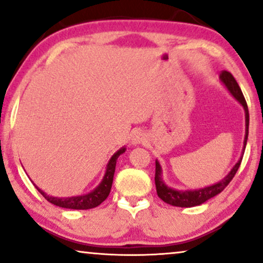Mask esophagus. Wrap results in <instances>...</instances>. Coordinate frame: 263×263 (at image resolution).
<instances>
[{"label":"esophagus","instance_id":"34e87169","mask_svg":"<svg viewBox=\"0 0 263 263\" xmlns=\"http://www.w3.org/2000/svg\"><path fill=\"white\" fill-rule=\"evenodd\" d=\"M143 141H145V135H143L142 133L138 132V133H135L134 135H133V138H132L133 143H141Z\"/></svg>","mask_w":263,"mask_h":263}]
</instances>
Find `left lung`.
<instances>
[{"mask_svg":"<svg viewBox=\"0 0 263 263\" xmlns=\"http://www.w3.org/2000/svg\"><path fill=\"white\" fill-rule=\"evenodd\" d=\"M220 80L222 81L230 93L242 104L246 111V138H244V149H246L247 140H248V133H249V110H248V105L244 98L242 91H240L239 85L237 84L236 79L233 78V75L228 70H221L220 73ZM242 158L238 160L230 174L226 176L224 179H221L220 182L215 183V184L211 186H206L202 189H196V190H185V192H181V190H175L165 184L163 178H161V168L158 161H156V177H154V182H156V188L157 194L164 202H166L171 206L176 207H194L199 206V204L206 202L207 200L212 199L215 195H218L219 193H221L226 186L229 185V183L232 181V178L235 177L236 172L238 171L240 166V161Z\"/></svg>","mask_w":263,"mask_h":263,"instance_id":"obj_1","label":"left lung"}]
</instances>
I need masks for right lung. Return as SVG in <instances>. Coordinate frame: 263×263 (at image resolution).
<instances>
[{
  "label": "right lung",
  "instance_id": "add662e5",
  "mask_svg": "<svg viewBox=\"0 0 263 263\" xmlns=\"http://www.w3.org/2000/svg\"><path fill=\"white\" fill-rule=\"evenodd\" d=\"M124 151L125 148L123 147V148H121L118 152H116L112 157H111L109 164H107L106 166V172L102 183H100L93 192L86 194V195L63 197V199H60V197L46 195V194L44 192H42L39 188H37L38 192L41 193L42 195L45 197V200L49 201L50 203L56 204V206L62 208H69V210H91V208L99 206V204L102 203L103 201H105L106 197L109 196L111 185H112L114 181V174L115 168H116L117 158L120 157Z\"/></svg>",
  "mask_w": 263,
  "mask_h": 263
}]
</instances>
